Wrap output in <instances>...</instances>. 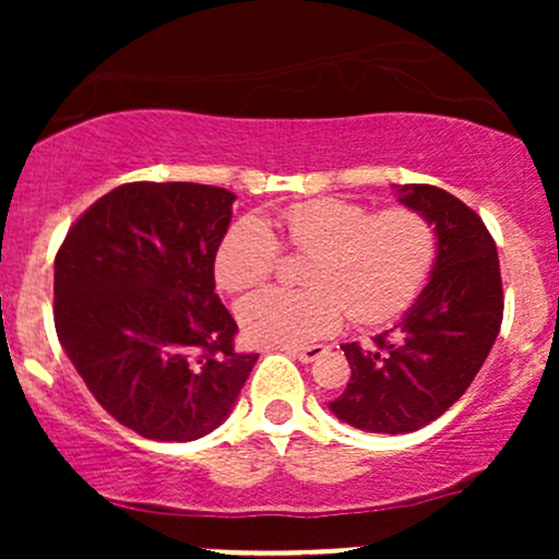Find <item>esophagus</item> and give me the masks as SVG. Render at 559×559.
<instances>
[{
    "mask_svg": "<svg viewBox=\"0 0 559 559\" xmlns=\"http://www.w3.org/2000/svg\"><path fill=\"white\" fill-rule=\"evenodd\" d=\"M325 352H329V346H323V344H310V346H288L286 355L297 357L299 362H316V360H320V357L325 355Z\"/></svg>",
    "mask_w": 559,
    "mask_h": 559,
    "instance_id": "obj_1",
    "label": "esophagus"
}]
</instances>
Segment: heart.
Returning a JSON list of instances; mask_svg holds the SVG:
<instances>
[{"label": "heart", "mask_w": 559, "mask_h": 559, "mask_svg": "<svg viewBox=\"0 0 559 559\" xmlns=\"http://www.w3.org/2000/svg\"><path fill=\"white\" fill-rule=\"evenodd\" d=\"M288 249L310 254L301 281L310 288H262L236 307L252 344L299 346L329 336L346 316L360 325L396 318L426 284L439 236L431 217L413 207L373 213L352 199L323 197L288 204L265 221H234L215 249V278L226 292L260 286Z\"/></svg>", "instance_id": "b5f03b06"}]
</instances>
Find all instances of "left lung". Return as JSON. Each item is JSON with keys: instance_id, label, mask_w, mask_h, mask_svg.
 I'll return each instance as SVG.
<instances>
[{"instance_id": "obj_1", "label": "left lung", "mask_w": 559, "mask_h": 559, "mask_svg": "<svg viewBox=\"0 0 559 559\" xmlns=\"http://www.w3.org/2000/svg\"><path fill=\"white\" fill-rule=\"evenodd\" d=\"M400 202L431 217L439 249L400 325L370 349L342 344L352 376L331 409L370 433H409L444 415L489 357L504 312L497 243L476 210L428 183L400 186Z\"/></svg>"}]
</instances>
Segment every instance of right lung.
I'll list each match as a JSON object with an SVG mask.
<instances>
[{
	"instance_id": "1",
	"label": "right lung",
	"mask_w": 559,
	"mask_h": 559,
	"mask_svg": "<svg viewBox=\"0 0 559 559\" xmlns=\"http://www.w3.org/2000/svg\"><path fill=\"white\" fill-rule=\"evenodd\" d=\"M234 194L133 181L96 199L55 258V329L94 400L144 439L194 441L228 418L258 355L215 294Z\"/></svg>"
}]
</instances>
